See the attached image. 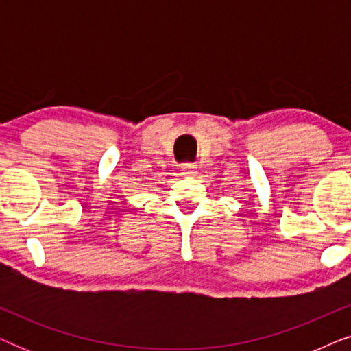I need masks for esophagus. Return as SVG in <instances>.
<instances>
[{"mask_svg":"<svg viewBox=\"0 0 351 351\" xmlns=\"http://www.w3.org/2000/svg\"><path fill=\"white\" fill-rule=\"evenodd\" d=\"M180 169H182V174H184L185 177H193L196 172H198V171H196L198 167H196V165H193V162H185V165L182 166Z\"/></svg>","mask_w":351,"mask_h":351,"instance_id":"1","label":"esophagus"}]
</instances>
